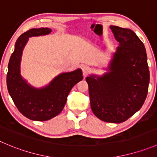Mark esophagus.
Returning <instances> with one entry per match:
<instances>
[{"label": "esophagus", "instance_id": "obj_1", "mask_svg": "<svg viewBox=\"0 0 157 157\" xmlns=\"http://www.w3.org/2000/svg\"><path fill=\"white\" fill-rule=\"evenodd\" d=\"M82 71H83V76L86 77L88 74V73L90 72V67L88 66H86V65H83V66H82Z\"/></svg>", "mask_w": 157, "mask_h": 157}]
</instances>
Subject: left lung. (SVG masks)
Listing matches in <instances>:
<instances>
[{
	"label": "left lung",
	"instance_id": "left-lung-1",
	"mask_svg": "<svg viewBox=\"0 0 157 157\" xmlns=\"http://www.w3.org/2000/svg\"><path fill=\"white\" fill-rule=\"evenodd\" d=\"M120 43L103 77L86 78L90 106L104 122L120 124L128 120L144 104L150 83V71L144 43L133 30L110 26Z\"/></svg>",
	"mask_w": 157,
	"mask_h": 157
}]
</instances>
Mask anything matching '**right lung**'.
Returning a JSON list of instances; mask_svg holds the SVG:
<instances>
[{"label":"right lung","mask_w":157,"mask_h":157,"mask_svg":"<svg viewBox=\"0 0 157 157\" xmlns=\"http://www.w3.org/2000/svg\"><path fill=\"white\" fill-rule=\"evenodd\" d=\"M51 32L50 28L42 27L30 29L21 34L15 43L14 51L8 63L7 86L9 94L18 110L32 121H48L58 115L66 103L71 90L83 80L80 69L60 74L48 86L41 89H35L23 80L20 74V64L28 37L48 34Z\"/></svg>","instance_id":"add662e5"}]
</instances>
